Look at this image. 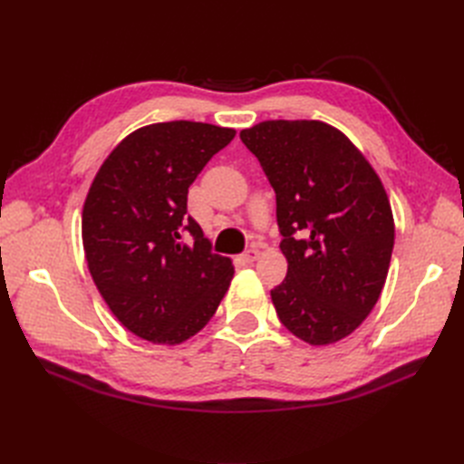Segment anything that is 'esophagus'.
I'll use <instances>...</instances> for the list:
<instances>
[{
    "mask_svg": "<svg viewBox=\"0 0 464 464\" xmlns=\"http://www.w3.org/2000/svg\"><path fill=\"white\" fill-rule=\"evenodd\" d=\"M257 257H259V249H257V247L246 249L244 256H242V259H244L246 263H254V261H257Z\"/></svg>",
    "mask_w": 464,
    "mask_h": 464,
    "instance_id": "1",
    "label": "esophagus"
}]
</instances>
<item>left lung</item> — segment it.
Masks as SVG:
<instances>
[{"label": "left lung", "mask_w": 464, "mask_h": 464, "mask_svg": "<svg viewBox=\"0 0 464 464\" xmlns=\"http://www.w3.org/2000/svg\"><path fill=\"white\" fill-rule=\"evenodd\" d=\"M276 195L288 261L271 290L280 323L310 344L344 339L383 290L395 222L382 179L348 137L317 120H269L240 131Z\"/></svg>", "instance_id": "8db88e82"}]
</instances>
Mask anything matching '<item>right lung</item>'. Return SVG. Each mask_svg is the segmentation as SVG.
Returning <instances> with one entry per match:
<instances>
[{
  "label": "right lung",
  "mask_w": 464,
  "mask_h": 464,
  "mask_svg": "<svg viewBox=\"0 0 464 464\" xmlns=\"http://www.w3.org/2000/svg\"><path fill=\"white\" fill-rule=\"evenodd\" d=\"M236 131L201 121L152 123L110 152L82 207V247L98 292L125 329L179 344L215 315L234 276L210 251L188 189Z\"/></svg>",
  "instance_id": "1"
}]
</instances>
